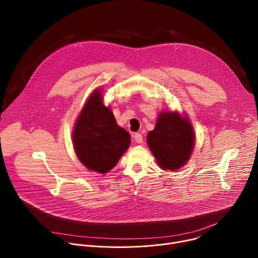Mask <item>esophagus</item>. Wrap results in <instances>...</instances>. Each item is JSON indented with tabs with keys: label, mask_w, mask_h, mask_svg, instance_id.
<instances>
[{
	"label": "esophagus",
	"mask_w": 258,
	"mask_h": 258,
	"mask_svg": "<svg viewBox=\"0 0 258 258\" xmlns=\"http://www.w3.org/2000/svg\"><path fill=\"white\" fill-rule=\"evenodd\" d=\"M134 139H135V141H136L137 143H139V144H141V143L143 142V136H142L140 133H136V134L134 135Z\"/></svg>",
	"instance_id": "34e87169"
}]
</instances>
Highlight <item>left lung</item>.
I'll return each mask as SVG.
<instances>
[{
	"mask_svg": "<svg viewBox=\"0 0 258 258\" xmlns=\"http://www.w3.org/2000/svg\"><path fill=\"white\" fill-rule=\"evenodd\" d=\"M147 141L157 163L166 170H176L185 164L195 142L191 123L176 112L161 113Z\"/></svg>",
	"mask_w": 258,
	"mask_h": 258,
	"instance_id": "8db88e82",
	"label": "left lung"
}]
</instances>
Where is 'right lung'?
<instances>
[{
    "label": "right lung",
    "instance_id": "right-lung-1",
    "mask_svg": "<svg viewBox=\"0 0 258 258\" xmlns=\"http://www.w3.org/2000/svg\"><path fill=\"white\" fill-rule=\"evenodd\" d=\"M73 144L82 163L101 173L112 169L128 148L130 134L117 125L99 91L89 98L77 120Z\"/></svg>",
    "mask_w": 258,
    "mask_h": 258
}]
</instances>
